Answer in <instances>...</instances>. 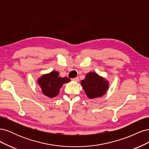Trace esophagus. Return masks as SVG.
<instances>
[{
	"instance_id": "1",
	"label": "esophagus",
	"mask_w": 149,
	"mask_h": 149,
	"mask_svg": "<svg viewBox=\"0 0 149 149\" xmlns=\"http://www.w3.org/2000/svg\"><path fill=\"white\" fill-rule=\"evenodd\" d=\"M73 80L74 81L78 82V81H79V78H78V77H76V78H73Z\"/></svg>"
}]
</instances>
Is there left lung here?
Wrapping results in <instances>:
<instances>
[{"mask_svg": "<svg viewBox=\"0 0 149 149\" xmlns=\"http://www.w3.org/2000/svg\"><path fill=\"white\" fill-rule=\"evenodd\" d=\"M81 85L89 99L100 97L106 93L109 82L95 72H89L81 81Z\"/></svg>", "mask_w": 149, "mask_h": 149, "instance_id": "1", "label": "left lung"}]
</instances>
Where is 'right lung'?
I'll return each instance as SVG.
<instances>
[{
    "label": "right lung",
    "instance_id": "obj_1",
    "mask_svg": "<svg viewBox=\"0 0 149 149\" xmlns=\"http://www.w3.org/2000/svg\"><path fill=\"white\" fill-rule=\"evenodd\" d=\"M70 81H71L70 78L60 77L59 72L52 71L40 77L37 80V83L44 95L49 97H54L59 94L60 89L63 85Z\"/></svg>",
    "mask_w": 149,
    "mask_h": 149
}]
</instances>
